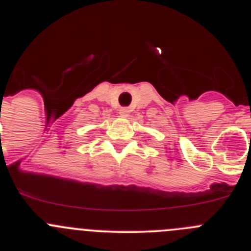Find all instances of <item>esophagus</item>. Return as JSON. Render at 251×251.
I'll list each match as a JSON object with an SVG mask.
<instances>
[{
	"label": "esophagus",
	"instance_id": "obj_1",
	"mask_svg": "<svg viewBox=\"0 0 251 251\" xmlns=\"http://www.w3.org/2000/svg\"><path fill=\"white\" fill-rule=\"evenodd\" d=\"M119 115H121V117H128V115H129V109H128L127 106H123V108L119 109Z\"/></svg>",
	"mask_w": 251,
	"mask_h": 251
}]
</instances>
